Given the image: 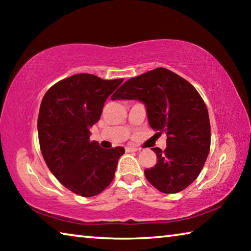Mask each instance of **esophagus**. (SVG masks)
<instances>
[{
	"mask_svg": "<svg viewBox=\"0 0 251 251\" xmlns=\"http://www.w3.org/2000/svg\"><path fill=\"white\" fill-rule=\"evenodd\" d=\"M126 151L127 152H130V151H138V148H136V147H133V146H127L126 148Z\"/></svg>",
	"mask_w": 251,
	"mask_h": 251,
	"instance_id": "obj_1",
	"label": "esophagus"
}]
</instances>
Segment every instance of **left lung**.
<instances>
[{"label": "left lung", "instance_id": "left-lung-1", "mask_svg": "<svg viewBox=\"0 0 251 251\" xmlns=\"http://www.w3.org/2000/svg\"><path fill=\"white\" fill-rule=\"evenodd\" d=\"M112 100L143 101L151 128L167 135L166 150L152 148L157 163L145 169L147 180L164 194L187 188L201 174L210 151L208 109L196 88L158 67L127 80Z\"/></svg>", "mask_w": 251, "mask_h": 251}]
</instances>
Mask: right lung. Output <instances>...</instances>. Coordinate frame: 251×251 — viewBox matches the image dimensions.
Masks as SVG:
<instances>
[{
  "instance_id": "right-lung-1",
  "label": "right lung",
  "mask_w": 251,
  "mask_h": 251,
  "mask_svg": "<svg viewBox=\"0 0 251 251\" xmlns=\"http://www.w3.org/2000/svg\"><path fill=\"white\" fill-rule=\"evenodd\" d=\"M93 74L59 80L42 100L37 131L42 155L50 173L71 192L83 197L100 194L112 182L123 147L104 150L90 141L105 100L123 83Z\"/></svg>"
}]
</instances>
